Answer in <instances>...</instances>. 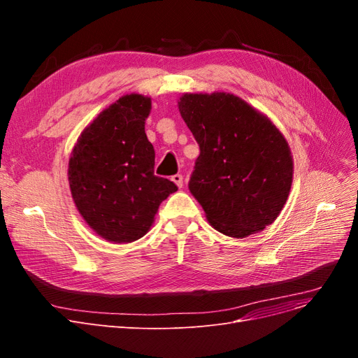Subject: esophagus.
Listing matches in <instances>:
<instances>
[{"label": "esophagus", "mask_w": 358, "mask_h": 358, "mask_svg": "<svg viewBox=\"0 0 358 358\" xmlns=\"http://www.w3.org/2000/svg\"><path fill=\"white\" fill-rule=\"evenodd\" d=\"M171 180L177 184L178 189H182V176H181V174H176V176H173V177H171Z\"/></svg>", "instance_id": "34e87169"}]
</instances>
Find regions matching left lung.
I'll use <instances>...</instances> for the list:
<instances>
[{
  "mask_svg": "<svg viewBox=\"0 0 358 358\" xmlns=\"http://www.w3.org/2000/svg\"><path fill=\"white\" fill-rule=\"evenodd\" d=\"M178 110L200 148L189 190L208 222L232 238L271 224L293 181L283 134L264 113L229 92H185Z\"/></svg>",
  "mask_w": 358,
  "mask_h": 358,
  "instance_id": "left-lung-1",
  "label": "left lung"
}]
</instances>
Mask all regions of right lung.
I'll return each instance as SVG.
<instances>
[{
  "mask_svg": "<svg viewBox=\"0 0 358 358\" xmlns=\"http://www.w3.org/2000/svg\"><path fill=\"white\" fill-rule=\"evenodd\" d=\"M150 97L126 94L83 131L68 164L71 196L83 219L108 242L127 243L152 227L177 185L154 174L155 150L145 134Z\"/></svg>",
  "mask_w": 358,
  "mask_h": 358,
  "instance_id": "1",
  "label": "right lung"
}]
</instances>
